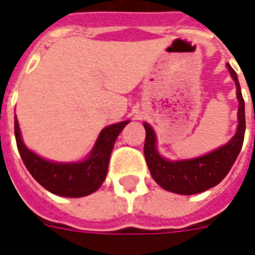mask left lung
<instances>
[{"mask_svg": "<svg viewBox=\"0 0 255 255\" xmlns=\"http://www.w3.org/2000/svg\"><path fill=\"white\" fill-rule=\"evenodd\" d=\"M235 84L238 87L237 96L239 100L238 120L239 125L235 135L227 145L213 150L197 159L182 161H170L163 159L156 150V135L148 124H144L145 128V144H144V156L150 171V175L157 185H160L164 190L172 191L176 194H197L205 191L226 178L232 164L237 160L239 152L242 149L246 120H245V100H243L239 81L235 70L227 65Z\"/></svg>", "mask_w": 255, "mask_h": 255, "instance_id": "left-lung-1", "label": "left lung"}]
</instances>
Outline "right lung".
<instances>
[{"mask_svg": "<svg viewBox=\"0 0 255 255\" xmlns=\"http://www.w3.org/2000/svg\"><path fill=\"white\" fill-rule=\"evenodd\" d=\"M129 121L107 126L102 130L95 148L81 163H53L35 155L24 145L17 120H14L16 144L29 174L46 189L57 196L84 197L102 186L107 175L109 160L117 137Z\"/></svg>", "mask_w": 255, "mask_h": 255, "instance_id": "1", "label": "right lung"}]
</instances>
